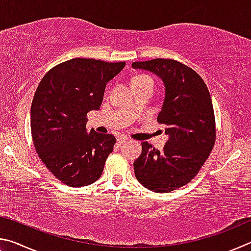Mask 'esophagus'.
<instances>
[{"label": "esophagus", "mask_w": 251, "mask_h": 251, "mask_svg": "<svg viewBox=\"0 0 251 251\" xmlns=\"http://www.w3.org/2000/svg\"><path fill=\"white\" fill-rule=\"evenodd\" d=\"M127 141H128V138L125 137V136H120V137L117 138V143H118V145H122L123 143H125V142H127Z\"/></svg>", "instance_id": "1"}]
</instances>
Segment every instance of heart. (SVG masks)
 Segmentation results:
<instances>
[{
  "label": "heart",
  "mask_w": 251,
  "mask_h": 251,
  "mask_svg": "<svg viewBox=\"0 0 251 251\" xmlns=\"http://www.w3.org/2000/svg\"><path fill=\"white\" fill-rule=\"evenodd\" d=\"M145 82H152V79L151 76L148 75H136L134 76L133 78H131V86L133 85H137V84H142V83H145Z\"/></svg>",
  "instance_id": "b5f03b06"
}]
</instances>
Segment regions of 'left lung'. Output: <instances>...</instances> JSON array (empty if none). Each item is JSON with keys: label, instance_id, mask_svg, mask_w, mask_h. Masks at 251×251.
<instances>
[{"label": "left lung", "instance_id": "1", "mask_svg": "<svg viewBox=\"0 0 251 251\" xmlns=\"http://www.w3.org/2000/svg\"><path fill=\"white\" fill-rule=\"evenodd\" d=\"M131 66L163 79L165 100L157 122L166 126L169 136L163 151L142 143V154L134 161L135 176L151 192H173L194 179L214 148L216 123L209 91L196 72L175 59L155 58Z\"/></svg>", "mask_w": 251, "mask_h": 251}]
</instances>
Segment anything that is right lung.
I'll list each match as a JSON object with an SVG mask.
<instances>
[{"instance_id": "add662e5", "label": "right lung", "mask_w": 251, "mask_h": 251, "mask_svg": "<svg viewBox=\"0 0 251 251\" xmlns=\"http://www.w3.org/2000/svg\"><path fill=\"white\" fill-rule=\"evenodd\" d=\"M125 62L73 58L54 66L41 79L31 106V134L37 155L63 184L96 181L116 138L86 133L87 113L100 109L105 87Z\"/></svg>"}]
</instances>
